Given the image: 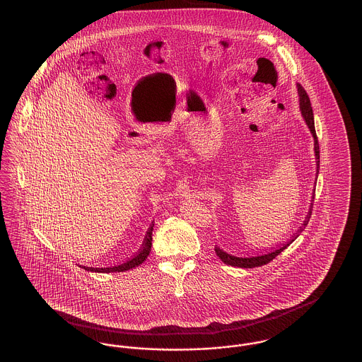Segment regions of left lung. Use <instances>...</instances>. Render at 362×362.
I'll return each instance as SVG.
<instances>
[{
    "instance_id": "1",
    "label": "left lung",
    "mask_w": 362,
    "mask_h": 362,
    "mask_svg": "<svg viewBox=\"0 0 362 362\" xmlns=\"http://www.w3.org/2000/svg\"><path fill=\"white\" fill-rule=\"evenodd\" d=\"M297 90H298V98H300V110H301V114L304 117V119L307 122L308 127H310V133L313 136V141H315V156H316V176L319 173V164H320V151H319V142H317V136H316V130H315V121H313V111H312V107H310V100L307 90L297 84ZM312 201H315V192H313V197H312ZM312 207L313 204H310V211L305 217V221L303 226L297 230V233H294L292 236V239L285 243L282 247L273 250L272 252H266V254H262V255H257V257H250V258H239V257H233L230 254H226L224 250L218 248L216 245L214 251L217 254V257L221 259L224 262L225 264H229V266H235V267H241V269H252V267H259V266H263V264H267L269 262H272L273 259L276 258V255H279L286 247H289V244H292V241L304 230V228L308 225L310 221V216H312Z\"/></svg>"
}]
</instances>
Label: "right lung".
<instances>
[{"mask_svg": "<svg viewBox=\"0 0 362 362\" xmlns=\"http://www.w3.org/2000/svg\"><path fill=\"white\" fill-rule=\"evenodd\" d=\"M153 226H155V223H152V225L149 226V229H148V232H146V235H145L144 243H142L141 248L138 250L137 254H136L134 257H132L129 260L123 262L121 264H117V266H111V267H102V269L96 267V269H95V267H86V266H84L83 269H86L88 272H95V273H119V272H126V270H130V269L137 267L141 263L145 262V259L148 258V255H149V252H151Z\"/></svg>", "mask_w": 362, "mask_h": 362, "instance_id": "right-lung-1", "label": "right lung"}]
</instances>
